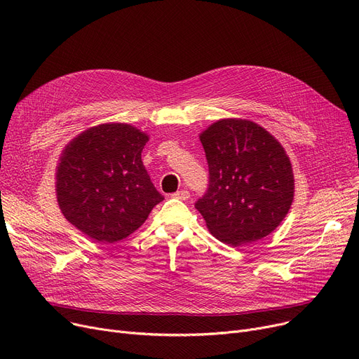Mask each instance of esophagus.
Wrapping results in <instances>:
<instances>
[{"label":"esophagus","instance_id":"34e87169","mask_svg":"<svg viewBox=\"0 0 359 359\" xmlns=\"http://www.w3.org/2000/svg\"><path fill=\"white\" fill-rule=\"evenodd\" d=\"M172 196H173V198H176V199H180V201H186V199H189L191 194H189V191H184V189H182V191H179V192L173 194Z\"/></svg>","mask_w":359,"mask_h":359}]
</instances>
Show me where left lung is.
Wrapping results in <instances>:
<instances>
[{
    "mask_svg": "<svg viewBox=\"0 0 359 359\" xmlns=\"http://www.w3.org/2000/svg\"><path fill=\"white\" fill-rule=\"evenodd\" d=\"M210 168L195 208L219 241H257L282 222L294 199L292 165L266 129L246 119H221L199 135Z\"/></svg>",
    "mask_w": 359,
    "mask_h": 359,
    "instance_id": "1",
    "label": "left lung"
}]
</instances>
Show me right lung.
<instances>
[{"label":"right lung","instance_id":"1","mask_svg":"<svg viewBox=\"0 0 359 359\" xmlns=\"http://www.w3.org/2000/svg\"><path fill=\"white\" fill-rule=\"evenodd\" d=\"M148 135L128 123L93 126L62 151L56 198L64 217L83 234L116 243L138 230L164 196L141 160Z\"/></svg>","mask_w":359,"mask_h":359}]
</instances>
